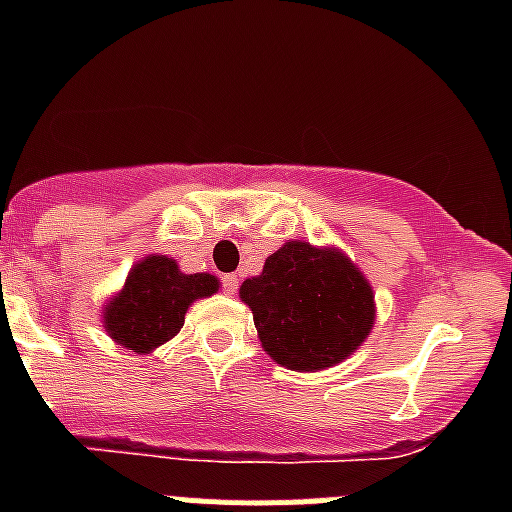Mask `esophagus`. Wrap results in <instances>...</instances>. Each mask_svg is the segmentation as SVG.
<instances>
[{
    "label": "esophagus",
    "instance_id": "34e87169",
    "mask_svg": "<svg viewBox=\"0 0 512 512\" xmlns=\"http://www.w3.org/2000/svg\"><path fill=\"white\" fill-rule=\"evenodd\" d=\"M237 287H240V280H237V275H223V292L225 294H235Z\"/></svg>",
    "mask_w": 512,
    "mask_h": 512
}]
</instances>
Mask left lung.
Returning a JSON list of instances; mask_svg holds the SVG:
<instances>
[{
  "instance_id": "left-lung-1",
  "label": "left lung",
  "mask_w": 512,
  "mask_h": 512,
  "mask_svg": "<svg viewBox=\"0 0 512 512\" xmlns=\"http://www.w3.org/2000/svg\"><path fill=\"white\" fill-rule=\"evenodd\" d=\"M240 297L255 317L265 352L294 371L339 364L374 324V292L359 270L334 250L287 242L262 275L245 280Z\"/></svg>"
}]
</instances>
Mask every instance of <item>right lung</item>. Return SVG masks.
Segmentation results:
<instances>
[{
	"mask_svg": "<svg viewBox=\"0 0 512 512\" xmlns=\"http://www.w3.org/2000/svg\"><path fill=\"white\" fill-rule=\"evenodd\" d=\"M213 292L218 277L183 275L175 260L151 255L133 267L126 287L103 312L106 332L121 347L148 354L180 332L190 302Z\"/></svg>",
	"mask_w": 512,
	"mask_h": 512,
	"instance_id": "obj_1",
	"label": "right lung"
}]
</instances>
